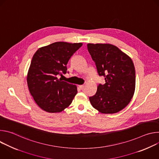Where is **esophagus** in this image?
Wrapping results in <instances>:
<instances>
[{
	"label": "esophagus",
	"mask_w": 159,
	"mask_h": 159,
	"mask_svg": "<svg viewBox=\"0 0 159 159\" xmlns=\"http://www.w3.org/2000/svg\"><path fill=\"white\" fill-rule=\"evenodd\" d=\"M79 87L80 89H83L84 88V85H79Z\"/></svg>",
	"instance_id": "obj_1"
}]
</instances>
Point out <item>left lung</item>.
<instances>
[{"label":"left lung","instance_id":"1","mask_svg":"<svg viewBox=\"0 0 159 159\" xmlns=\"http://www.w3.org/2000/svg\"><path fill=\"white\" fill-rule=\"evenodd\" d=\"M87 49L106 83L99 84L95 95L89 97L93 107L103 114L123 109L135 90V70L131 58L117 47L107 43H88Z\"/></svg>","mask_w":159,"mask_h":159}]
</instances>
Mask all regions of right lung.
Here are the masks:
<instances>
[{
    "instance_id": "right-lung-1",
    "label": "right lung",
    "mask_w": 159,
    "mask_h": 159,
    "mask_svg": "<svg viewBox=\"0 0 159 159\" xmlns=\"http://www.w3.org/2000/svg\"><path fill=\"white\" fill-rule=\"evenodd\" d=\"M82 43L59 41L39 48L34 54L27 75L30 92L37 105L48 112L69 107L77 93L75 85L62 81L66 65Z\"/></svg>"
}]
</instances>
